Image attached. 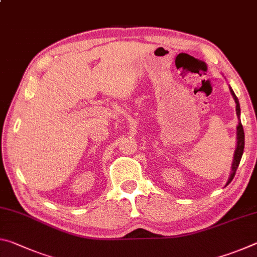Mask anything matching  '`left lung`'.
<instances>
[{"label":"left lung","mask_w":257,"mask_h":257,"mask_svg":"<svg viewBox=\"0 0 257 257\" xmlns=\"http://www.w3.org/2000/svg\"><path fill=\"white\" fill-rule=\"evenodd\" d=\"M230 92H231L232 96L234 98V102H236V112H237V116L239 119V123L237 127V149H236V151H234L233 162H232V172H231V176H230L229 180L227 182V185H229L230 182H231L234 175H236L238 165H239V163H240L241 156L243 153V147H245V134H243V128H242V124L240 122V105H239V101L236 96V94L233 93V90L231 88H230Z\"/></svg>","instance_id":"left-lung-1"}]
</instances>
